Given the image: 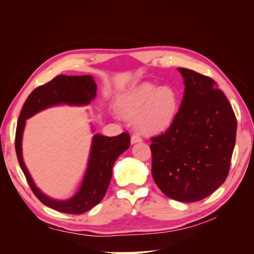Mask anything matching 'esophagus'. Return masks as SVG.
Returning <instances> with one entry per match:
<instances>
[{
	"label": "esophagus",
	"mask_w": 254,
	"mask_h": 254,
	"mask_svg": "<svg viewBox=\"0 0 254 254\" xmlns=\"http://www.w3.org/2000/svg\"><path fill=\"white\" fill-rule=\"evenodd\" d=\"M142 142L141 136L139 134H132L131 135V144H135V143H139Z\"/></svg>",
	"instance_id": "obj_1"
}]
</instances>
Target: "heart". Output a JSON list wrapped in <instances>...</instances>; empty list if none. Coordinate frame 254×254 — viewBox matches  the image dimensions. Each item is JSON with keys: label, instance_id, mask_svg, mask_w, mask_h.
<instances>
[{"label": "heart", "instance_id": "1", "mask_svg": "<svg viewBox=\"0 0 254 254\" xmlns=\"http://www.w3.org/2000/svg\"><path fill=\"white\" fill-rule=\"evenodd\" d=\"M119 109L129 120L137 119L144 131H162L172 124L178 110V94L171 86L144 82L121 98Z\"/></svg>", "mask_w": 254, "mask_h": 254}]
</instances>
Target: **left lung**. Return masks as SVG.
Masks as SVG:
<instances>
[{
	"label": "left lung",
	"mask_w": 254,
	"mask_h": 254,
	"mask_svg": "<svg viewBox=\"0 0 254 254\" xmlns=\"http://www.w3.org/2000/svg\"><path fill=\"white\" fill-rule=\"evenodd\" d=\"M178 71L186 89L170 128L151 137V175L167 197L194 202L226 181L237 122L228 98L212 78L184 67Z\"/></svg>",
	"instance_id": "8db88e82"
}]
</instances>
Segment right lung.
I'll list each match as a JSON object with an SVG mask.
<instances>
[{"instance_id": "add662e5", "label": "right lung", "mask_w": 254, "mask_h": 254, "mask_svg": "<svg viewBox=\"0 0 254 254\" xmlns=\"http://www.w3.org/2000/svg\"><path fill=\"white\" fill-rule=\"evenodd\" d=\"M96 83L91 75H58L48 83L36 88L29 94L21 110L16 130V152L22 172L39 200L51 209L66 214H82L98 204L104 198L112 177V167L120 155L130 146V135L123 132L117 136L95 134L92 140L87 172L77 193L67 200H55L36 187L22 157V135L25 121L39 111L56 105L84 106L96 96Z\"/></svg>"}]
</instances>
